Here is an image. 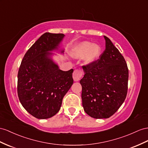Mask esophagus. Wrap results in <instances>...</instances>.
<instances>
[{
    "label": "esophagus",
    "mask_w": 148,
    "mask_h": 148,
    "mask_svg": "<svg viewBox=\"0 0 148 148\" xmlns=\"http://www.w3.org/2000/svg\"><path fill=\"white\" fill-rule=\"evenodd\" d=\"M82 74H83V72L81 69H75L73 74L74 81H78L80 80L82 76Z\"/></svg>",
    "instance_id": "esophagus-1"
}]
</instances>
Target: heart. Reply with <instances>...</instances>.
Here are the masks:
<instances>
[{
  "label": "heart",
  "mask_w": 148,
  "mask_h": 148,
  "mask_svg": "<svg viewBox=\"0 0 148 148\" xmlns=\"http://www.w3.org/2000/svg\"><path fill=\"white\" fill-rule=\"evenodd\" d=\"M101 47L98 44H93L88 41L79 44L73 51V55L76 58H82L86 56V62L92 63L97 60L101 55Z\"/></svg>",
  "instance_id": "1"
}]
</instances>
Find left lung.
<instances>
[{
  "instance_id": "1",
  "label": "left lung",
  "mask_w": 148,
  "mask_h": 148,
  "mask_svg": "<svg viewBox=\"0 0 148 148\" xmlns=\"http://www.w3.org/2000/svg\"><path fill=\"white\" fill-rule=\"evenodd\" d=\"M106 49L99 59L83 66L81 79L82 106L89 116L108 118L126 99L129 71L126 60L111 40L104 36Z\"/></svg>"
}]
</instances>
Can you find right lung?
Returning a JSON list of instances; mask_svg holds the SVG:
<instances>
[{"label": "right lung", "instance_id": "obj_1", "mask_svg": "<svg viewBox=\"0 0 148 148\" xmlns=\"http://www.w3.org/2000/svg\"><path fill=\"white\" fill-rule=\"evenodd\" d=\"M64 37L63 34L44 33L25 53L18 69V99L25 110L37 119L56 114L73 84L74 70H60L49 58V51L58 48Z\"/></svg>", "mask_w": 148, "mask_h": 148}]
</instances>
